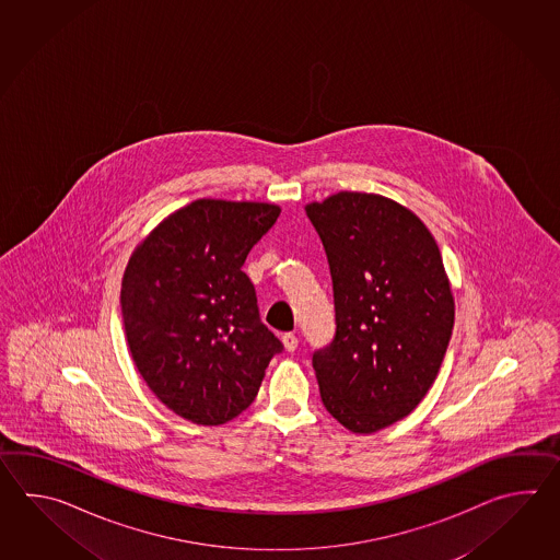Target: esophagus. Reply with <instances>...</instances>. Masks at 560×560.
<instances>
[{
  "label": "esophagus",
  "instance_id": "obj_1",
  "mask_svg": "<svg viewBox=\"0 0 560 560\" xmlns=\"http://www.w3.org/2000/svg\"><path fill=\"white\" fill-rule=\"evenodd\" d=\"M282 345H284L288 352H294L298 348V336L296 334L288 332L282 336Z\"/></svg>",
  "mask_w": 560,
  "mask_h": 560
}]
</instances>
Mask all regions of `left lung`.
Wrapping results in <instances>:
<instances>
[{"mask_svg": "<svg viewBox=\"0 0 560 560\" xmlns=\"http://www.w3.org/2000/svg\"><path fill=\"white\" fill-rule=\"evenodd\" d=\"M332 275L336 334L314 352L322 402L370 434L408 417L436 381L454 326L441 250L417 214L378 194L306 206Z\"/></svg>", "mask_w": 560, "mask_h": 560, "instance_id": "8db88e82", "label": "left lung"}]
</instances>
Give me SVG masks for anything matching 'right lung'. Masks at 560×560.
<instances>
[{
    "mask_svg": "<svg viewBox=\"0 0 560 560\" xmlns=\"http://www.w3.org/2000/svg\"><path fill=\"white\" fill-rule=\"evenodd\" d=\"M278 215L275 203L203 198L167 215L131 254L119 294L131 358L178 417L203 427L238 417L284 350L242 272Z\"/></svg>",
    "mask_w": 560,
    "mask_h": 560,
    "instance_id": "obj_1",
    "label": "right lung"
}]
</instances>
